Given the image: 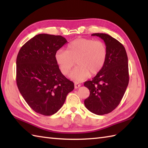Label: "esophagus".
Listing matches in <instances>:
<instances>
[{
	"mask_svg": "<svg viewBox=\"0 0 148 148\" xmlns=\"http://www.w3.org/2000/svg\"><path fill=\"white\" fill-rule=\"evenodd\" d=\"M81 86V84H79L78 83H76L74 84V88H78Z\"/></svg>",
	"mask_w": 148,
	"mask_h": 148,
	"instance_id": "1",
	"label": "esophagus"
}]
</instances>
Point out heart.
<instances>
[{
    "mask_svg": "<svg viewBox=\"0 0 148 148\" xmlns=\"http://www.w3.org/2000/svg\"><path fill=\"white\" fill-rule=\"evenodd\" d=\"M108 49L100 40L78 38L69 44L66 51L59 49L55 53V60L62 74L67 76L75 62L77 66L70 74V77L80 82L90 76L98 74L104 65Z\"/></svg>",
    "mask_w": 148,
    "mask_h": 148,
    "instance_id": "1",
    "label": "heart"
}]
</instances>
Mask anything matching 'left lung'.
Masks as SVG:
<instances>
[{"label": "left lung", "mask_w": 148, "mask_h": 148, "mask_svg": "<svg viewBox=\"0 0 148 148\" xmlns=\"http://www.w3.org/2000/svg\"><path fill=\"white\" fill-rule=\"evenodd\" d=\"M92 36L103 40L108 56L102 70L92 81L84 83L90 90V96L84 103L90 112L103 115L119 104L126 91L129 82L128 57L123 45L111 36L100 33Z\"/></svg>", "instance_id": "obj_1"}]
</instances>
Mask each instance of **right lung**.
Returning a JSON list of instances; mask_svg holds the SVG:
<instances>
[{
	"label": "right lung",
	"instance_id": "1",
	"mask_svg": "<svg viewBox=\"0 0 148 148\" xmlns=\"http://www.w3.org/2000/svg\"><path fill=\"white\" fill-rule=\"evenodd\" d=\"M67 40L61 36L40 34L21 47L16 58V83L22 97L39 114H54L74 88L59 69L55 53Z\"/></svg>",
	"mask_w": 148,
	"mask_h": 148
}]
</instances>
